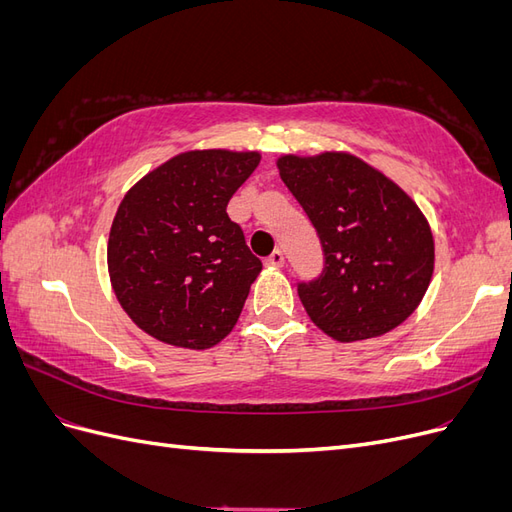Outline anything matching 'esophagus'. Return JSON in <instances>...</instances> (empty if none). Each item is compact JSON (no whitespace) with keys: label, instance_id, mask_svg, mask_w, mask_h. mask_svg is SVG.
I'll return each mask as SVG.
<instances>
[{"label":"esophagus","instance_id":"obj_1","mask_svg":"<svg viewBox=\"0 0 512 512\" xmlns=\"http://www.w3.org/2000/svg\"><path fill=\"white\" fill-rule=\"evenodd\" d=\"M265 265H267V267H282V265H284V254H282V250H273V252L265 258Z\"/></svg>","mask_w":512,"mask_h":512}]
</instances>
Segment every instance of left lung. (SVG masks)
Returning <instances> with one entry per match:
<instances>
[{
    "instance_id": "8db88e82",
    "label": "left lung",
    "mask_w": 512,
    "mask_h": 512,
    "mask_svg": "<svg viewBox=\"0 0 512 512\" xmlns=\"http://www.w3.org/2000/svg\"><path fill=\"white\" fill-rule=\"evenodd\" d=\"M277 168L322 243V273L297 286L307 316L337 342L399 327L433 273V237L421 209L350 153L282 156Z\"/></svg>"
}]
</instances>
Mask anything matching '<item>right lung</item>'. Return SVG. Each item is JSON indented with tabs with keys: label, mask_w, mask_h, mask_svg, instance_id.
I'll return each mask as SVG.
<instances>
[{
	"label": "right lung",
	"mask_w": 512,
	"mask_h": 512,
	"mask_svg": "<svg viewBox=\"0 0 512 512\" xmlns=\"http://www.w3.org/2000/svg\"><path fill=\"white\" fill-rule=\"evenodd\" d=\"M258 151H185L123 196L108 237L117 301L151 337L205 350L232 331L262 262L226 213Z\"/></svg>",
	"instance_id": "1"
}]
</instances>
